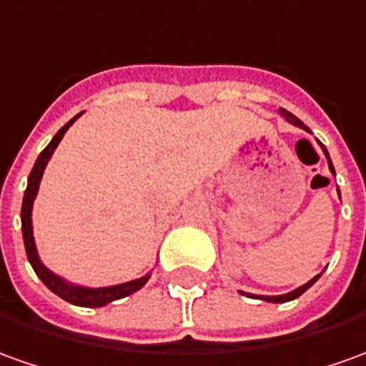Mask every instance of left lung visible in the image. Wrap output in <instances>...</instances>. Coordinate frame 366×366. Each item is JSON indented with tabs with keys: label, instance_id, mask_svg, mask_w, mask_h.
I'll return each instance as SVG.
<instances>
[{
	"label": "left lung",
	"instance_id": "8db88e82",
	"mask_svg": "<svg viewBox=\"0 0 366 366\" xmlns=\"http://www.w3.org/2000/svg\"><path fill=\"white\" fill-rule=\"evenodd\" d=\"M278 112H280V116H282V118H285V120H287L288 124H292V126H297V128H302V130L310 132L307 128V126L302 124V122L298 120L295 114H290V112L285 110V108H280V110H278ZM317 142H319V140H317ZM319 146H320V150H322V154L327 156V162H329V170L332 174H335V166H332V162H330L329 152H327V148H325V146H322L320 142H319ZM319 278H320V274H317V277H315V278H310L307 285H302V287L295 288V290H290V292H287V295H277V297H264V295H250V292H244V290H238V292H240V295H244V297L258 298V300H267V302H288V300H295V298L300 297L302 292H307L308 288L312 287V285H315V282H317Z\"/></svg>",
	"mask_w": 366,
	"mask_h": 366
}]
</instances>
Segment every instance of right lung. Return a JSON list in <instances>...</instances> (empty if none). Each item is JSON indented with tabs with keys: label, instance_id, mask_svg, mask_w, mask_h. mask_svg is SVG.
I'll list each match as a JSON object with an SVG mask.
<instances>
[{
	"label": "right lung",
	"instance_id": "add662e5",
	"mask_svg": "<svg viewBox=\"0 0 366 366\" xmlns=\"http://www.w3.org/2000/svg\"><path fill=\"white\" fill-rule=\"evenodd\" d=\"M84 112H79L78 116H74L71 120L61 128V130L51 138V142L47 144L44 152L37 156L36 164L29 172V178H27V188L26 194H24V204H21V232H24V244H26L27 260L31 268L36 270V274L39 277V280L46 285L54 295H58L59 298L68 300L69 305H76V307H86V308H98L110 305L112 300H118V298L130 297L134 292H138L150 278V272L144 274V277L136 278V280H128V282H122V285H112V287H81V285H74V282H68L66 278L58 277L56 272H51L49 268L41 262V258L37 254L36 240H34V224H31V210H34V200H36L37 190H39V182H41V176H44V170H46L47 162L51 158V154L56 152L58 144L64 138V134L68 132V128L78 120Z\"/></svg>",
	"mask_w": 366,
	"mask_h": 366
}]
</instances>
